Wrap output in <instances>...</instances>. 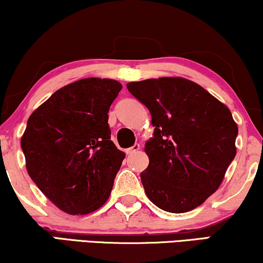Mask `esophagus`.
<instances>
[{
  "label": "esophagus",
  "mask_w": 263,
  "mask_h": 263,
  "mask_svg": "<svg viewBox=\"0 0 263 263\" xmlns=\"http://www.w3.org/2000/svg\"><path fill=\"white\" fill-rule=\"evenodd\" d=\"M139 148H141V147H139L138 143H136V144L132 145L131 148H128L127 151H126V153H127V154H134V153H136V152H138V151H139Z\"/></svg>",
  "instance_id": "1"
}]
</instances>
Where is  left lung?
<instances>
[{
  "instance_id": "1",
  "label": "left lung",
  "mask_w": 263,
  "mask_h": 263,
  "mask_svg": "<svg viewBox=\"0 0 263 263\" xmlns=\"http://www.w3.org/2000/svg\"><path fill=\"white\" fill-rule=\"evenodd\" d=\"M126 87L149 109L154 135L141 174L153 204L174 214L201 205L223 181L237 148L238 126L223 103L183 78L148 79Z\"/></svg>"
}]
</instances>
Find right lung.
Masks as SVG:
<instances>
[{
    "label": "right lung",
    "instance_id": "add662e5",
    "mask_svg": "<svg viewBox=\"0 0 263 263\" xmlns=\"http://www.w3.org/2000/svg\"><path fill=\"white\" fill-rule=\"evenodd\" d=\"M121 88L110 79L79 80L30 115L21 142L26 170L66 214L96 211L110 195L125 153L110 141L108 112Z\"/></svg>",
    "mask_w": 263,
    "mask_h": 263
}]
</instances>
